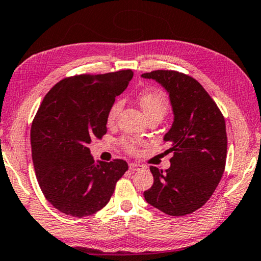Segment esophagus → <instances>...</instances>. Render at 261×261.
<instances>
[{
    "mask_svg": "<svg viewBox=\"0 0 261 261\" xmlns=\"http://www.w3.org/2000/svg\"><path fill=\"white\" fill-rule=\"evenodd\" d=\"M142 168H143V166H141V164H139V163H129L130 171L140 170V169H142Z\"/></svg>",
    "mask_w": 261,
    "mask_h": 261,
    "instance_id": "obj_1",
    "label": "esophagus"
}]
</instances>
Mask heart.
Masks as SVG:
<instances>
[{
	"label": "heart",
	"mask_w": 261,
	"mask_h": 261,
	"mask_svg": "<svg viewBox=\"0 0 261 261\" xmlns=\"http://www.w3.org/2000/svg\"><path fill=\"white\" fill-rule=\"evenodd\" d=\"M139 102L141 105V108L147 115V118L150 117H160L163 118L167 114L168 110H169V99H168L167 94L164 93L162 90L160 89H150L147 91H143L142 93L139 94ZM122 100L117 99L112 103L110 110L107 112V123L108 125H113L115 120L118 118V114L120 113L122 108ZM140 141L135 138H123L121 139V146L123 149L128 153L134 154L138 151Z\"/></svg>",
	"instance_id": "1"
}]
</instances>
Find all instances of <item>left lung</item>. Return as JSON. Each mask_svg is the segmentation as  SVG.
<instances>
[{"instance_id": "8db88e82", "label": "left lung", "mask_w": 261, "mask_h": 261, "mask_svg": "<svg viewBox=\"0 0 261 261\" xmlns=\"http://www.w3.org/2000/svg\"><path fill=\"white\" fill-rule=\"evenodd\" d=\"M169 93L174 122L164 135L174 153L166 171L150 167L154 184L143 192L151 206L169 216L198 210L214 194L224 174L227 151L225 120L204 87L190 75L172 70L142 74Z\"/></svg>"}]
</instances>
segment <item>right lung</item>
Masks as SVG:
<instances>
[{"label": "right lung", "instance_id": "1", "mask_svg": "<svg viewBox=\"0 0 261 261\" xmlns=\"http://www.w3.org/2000/svg\"><path fill=\"white\" fill-rule=\"evenodd\" d=\"M132 78V70L73 75L44 97L31 125L33 162L43 195L63 214L101 210L128 170L123 160L94 162L90 143L106 134L107 112Z\"/></svg>", "mask_w": 261, "mask_h": 261}]
</instances>
